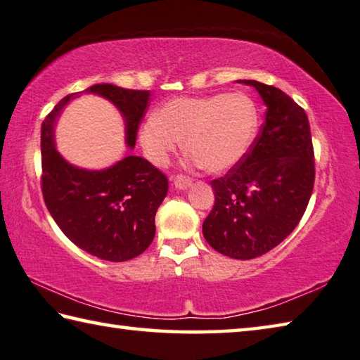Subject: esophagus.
<instances>
[{
    "label": "esophagus",
    "mask_w": 360,
    "mask_h": 360,
    "mask_svg": "<svg viewBox=\"0 0 360 360\" xmlns=\"http://www.w3.org/2000/svg\"><path fill=\"white\" fill-rule=\"evenodd\" d=\"M172 183L175 185V188L186 189L188 186H191L193 179L191 177H186V175H183V174H179V175H175V177L172 179Z\"/></svg>",
    "instance_id": "esophagus-1"
}]
</instances>
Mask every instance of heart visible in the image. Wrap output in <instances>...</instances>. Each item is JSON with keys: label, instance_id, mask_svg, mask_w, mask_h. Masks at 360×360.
I'll list each match as a JSON object with an SVG mask.
<instances>
[{"label": "heart", "instance_id": "heart-1", "mask_svg": "<svg viewBox=\"0 0 360 360\" xmlns=\"http://www.w3.org/2000/svg\"><path fill=\"white\" fill-rule=\"evenodd\" d=\"M259 112L243 92L169 100L141 128V146L153 165L165 166L181 146L210 172H222L246 157L257 136Z\"/></svg>", "mask_w": 360, "mask_h": 360}]
</instances>
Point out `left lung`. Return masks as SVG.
<instances>
[{"mask_svg":"<svg viewBox=\"0 0 360 360\" xmlns=\"http://www.w3.org/2000/svg\"><path fill=\"white\" fill-rule=\"evenodd\" d=\"M240 83L260 94L264 122L246 157L212 180L214 205L202 232L222 255L250 260L274 249L301 221L314 191L315 160L306 111L274 86Z\"/></svg>","mask_w":360,"mask_h":360,"instance_id":"8db88e82","label":"left lung"}]
</instances>
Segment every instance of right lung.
<instances>
[{"label": "right lung", "instance_id": "obj_1", "mask_svg": "<svg viewBox=\"0 0 360 360\" xmlns=\"http://www.w3.org/2000/svg\"><path fill=\"white\" fill-rule=\"evenodd\" d=\"M112 101L124 114L127 144L134 147L150 91L112 84L87 89ZM72 96L53 108L42 124V194L54 222L72 243L110 262L134 259L150 246L155 214L167 194V177L147 160L128 155L103 171L72 166L58 153L53 125Z\"/></svg>", "mask_w": 360, "mask_h": 360}]
</instances>
